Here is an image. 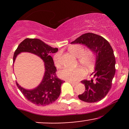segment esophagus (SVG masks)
Segmentation results:
<instances>
[{"label": "esophagus", "mask_w": 129, "mask_h": 129, "mask_svg": "<svg viewBox=\"0 0 129 129\" xmlns=\"http://www.w3.org/2000/svg\"><path fill=\"white\" fill-rule=\"evenodd\" d=\"M68 82H69V83H70V84H72V85H76L77 84V82H72V81H67Z\"/></svg>", "instance_id": "34e87169"}]
</instances>
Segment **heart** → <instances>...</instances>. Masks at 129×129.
I'll list each match as a JSON object with an SVG mask.
<instances>
[{
  "mask_svg": "<svg viewBox=\"0 0 129 129\" xmlns=\"http://www.w3.org/2000/svg\"><path fill=\"white\" fill-rule=\"evenodd\" d=\"M70 53L78 57V62L87 72H91L96 66V56L94 53L90 49L84 50V47L80 44L70 46ZM53 61L56 67L61 66V55L60 53H56L53 57ZM85 71L81 67L76 68L65 67L59 72L58 75L62 79L70 81H77L85 76Z\"/></svg>",
  "mask_w": 129,
  "mask_h": 129,
  "instance_id": "1",
  "label": "heart"
}]
</instances>
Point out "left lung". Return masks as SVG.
I'll list each match as a JSON object with an SVG mask.
<instances>
[{
	"instance_id": "obj_1",
	"label": "left lung",
	"mask_w": 129,
	"mask_h": 129,
	"mask_svg": "<svg viewBox=\"0 0 129 129\" xmlns=\"http://www.w3.org/2000/svg\"><path fill=\"white\" fill-rule=\"evenodd\" d=\"M71 44H82L93 51L96 56L94 71L91 80L81 81L85 90L78 95L79 100L87 103L100 101L107 95L112 85L115 76V57L110 44L100 35L87 33L81 35Z\"/></svg>"
}]
</instances>
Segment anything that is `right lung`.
<instances>
[{
  "label": "right lung",
  "mask_w": 129,
  "mask_h": 129,
  "mask_svg": "<svg viewBox=\"0 0 129 129\" xmlns=\"http://www.w3.org/2000/svg\"><path fill=\"white\" fill-rule=\"evenodd\" d=\"M58 51L38 39L26 38L19 44L14 52L13 62L16 56L21 52L33 53L44 60L45 72L39 85L33 90H26L16 82V85L23 95L31 103L36 105L46 106L53 103L60 94V87L63 81L57 78V71L51 54Z\"/></svg>",
  "instance_id": "right-lung-1"
}]
</instances>
